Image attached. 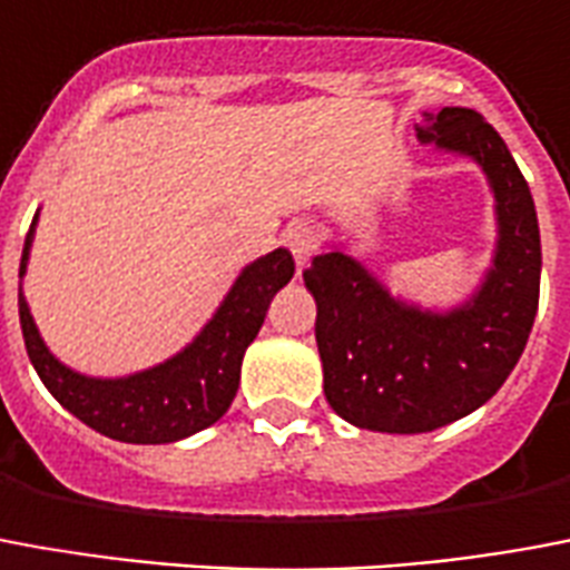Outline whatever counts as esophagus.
I'll list each match as a JSON object with an SVG mask.
<instances>
[{"mask_svg": "<svg viewBox=\"0 0 570 570\" xmlns=\"http://www.w3.org/2000/svg\"><path fill=\"white\" fill-rule=\"evenodd\" d=\"M284 244L289 247V253H293V259H296L298 268H305L307 259L317 250V232H314L311 223H289L284 229Z\"/></svg>", "mask_w": 570, "mask_h": 570, "instance_id": "1", "label": "esophagus"}]
</instances>
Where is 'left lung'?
Returning a JSON list of instances; mask_svg holds the SVG:
<instances>
[{
  "mask_svg": "<svg viewBox=\"0 0 570 570\" xmlns=\"http://www.w3.org/2000/svg\"><path fill=\"white\" fill-rule=\"evenodd\" d=\"M416 138L487 175L495 250L474 293L444 311L416 305L338 244L305 272L326 402L356 429L386 435L435 432L487 404L520 362L541 293L538 214L504 138L471 108L423 114Z\"/></svg>",
  "mask_w": 570,
  "mask_h": 570,
  "instance_id": "obj_1",
  "label": "left lung"
}]
</instances>
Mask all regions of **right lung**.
<instances>
[{
  "label": "right lung",
  "instance_id": "obj_1",
  "mask_svg": "<svg viewBox=\"0 0 570 570\" xmlns=\"http://www.w3.org/2000/svg\"><path fill=\"white\" fill-rule=\"evenodd\" d=\"M38 210L29 226L20 281L27 274L36 238ZM296 263L286 247L265 253L244 265L220 307L199 328V335L166 362L132 371L124 377H92L60 362L41 338L23 286L17 293L20 328L32 368L57 402L99 435L124 444H171L208 429L229 411L242 381L244 350L263 328L265 311L293 281Z\"/></svg>",
  "mask_w": 570,
  "mask_h": 570
}]
</instances>
